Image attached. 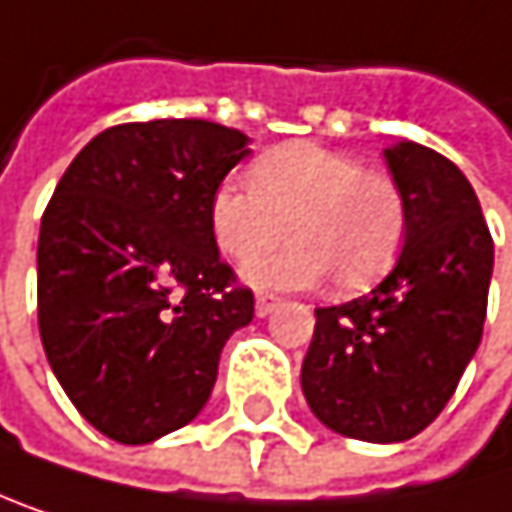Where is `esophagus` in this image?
<instances>
[{
	"mask_svg": "<svg viewBox=\"0 0 512 512\" xmlns=\"http://www.w3.org/2000/svg\"><path fill=\"white\" fill-rule=\"evenodd\" d=\"M277 304H280V298H277V295H268V292H262V295H256V316H259V319H265V316H271Z\"/></svg>",
	"mask_w": 512,
	"mask_h": 512,
	"instance_id": "34e87169",
	"label": "esophagus"
}]
</instances>
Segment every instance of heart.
I'll return each instance as SVG.
<instances>
[{
    "mask_svg": "<svg viewBox=\"0 0 512 512\" xmlns=\"http://www.w3.org/2000/svg\"><path fill=\"white\" fill-rule=\"evenodd\" d=\"M217 247L250 262L295 238L277 256L247 265V280L271 289H304L334 277L358 292L379 280L402 250L408 202L399 181L352 154L316 142H286L262 154L250 181L226 178L211 196Z\"/></svg>",
    "mask_w": 512,
    "mask_h": 512,
    "instance_id": "heart-1",
    "label": "heart"
}]
</instances>
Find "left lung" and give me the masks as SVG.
<instances>
[{
  "instance_id": "8db88e82",
  "label": "left lung",
  "mask_w": 512,
  "mask_h": 512,
  "mask_svg": "<svg viewBox=\"0 0 512 512\" xmlns=\"http://www.w3.org/2000/svg\"><path fill=\"white\" fill-rule=\"evenodd\" d=\"M384 157L408 202L405 247L373 292L316 310L301 367L313 414L376 444L417 435L453 396L483 337L495 259L456 163L417 142Z\"/></svg>"
}]
</instances>
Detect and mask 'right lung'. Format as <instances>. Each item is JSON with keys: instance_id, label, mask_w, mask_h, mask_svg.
Returning <instances> with one entry per match:
<instances>
[{"instance_id": "obj_1", "label": "right lung", "mask_w": 512, "mask_h": 512, "mask_svg": "<svg viewBox=\"0 0 512 512\" xmlns=\"http://www.w3.org/2000/svg\"><path fill=\"white\" fill-rule=\"evenodd\" d=\"M205 119L98 133L41 217L38 328L77 411L119 444L190 423L217 382L253 292L220 259L211 196L250 154Z\"/></svg>"}]
</instances>
